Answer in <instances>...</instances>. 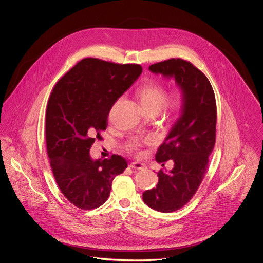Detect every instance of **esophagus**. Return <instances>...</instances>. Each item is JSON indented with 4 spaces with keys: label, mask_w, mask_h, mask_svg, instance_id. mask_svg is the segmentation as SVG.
<instances>
[{
    "label": "esophagus",
    "mask_w": 263,
    "mask_h": 263,
    "mask_svg": "<svg viewBox=\"0 0 263 263\" xmlns=\"http://www.w3.org/2000/svg\"><path fill=\"white\" fill-rule=\"evenodd\" d=\"M145 165L143 164V163H141V162H138V161H135V162H132L131 164H130V167H132L133 170H141V168H143Z\"/></svg>",
    "instance_id": "esophagus-1"
}]
</instances>
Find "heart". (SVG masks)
<instances>
[{
	"mask_svg": "<svg viewBox=\"0 0 263 263\" xmlns=\"http://www.w3.org/2000/svg\"><path fill=\"white\" fill-rule=\"evenodd\" d=\"M142 110H155L159 111L163 106H165L172 115L176 116L183 108V95L182 91L175 90L167 100L166 88L159 82L151 81L144 84L137 92ZM152 138H148L147 141H151ZM140 141L135 138L130 141L128 147L132 151H136L139 147Z\"/></svg>",
	"mask_w": 263,
	"mask_h": 263,
	"instance_id": "b5f03b06",
	"label": "heart"
}]
</instances>
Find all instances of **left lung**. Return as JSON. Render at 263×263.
I'll use <instances>...</instances> for the list:
<instances>
[{
	"instance_id": "obj_1",
	"label": "left lung",
	"mask_w": 263,
	"mask_h": 263,
	"mask_svg": "<svg viewBox=\"0 0 263 263\" xmlns=\"http://www.w3.org/2000/svg\"><path fill=\"white\" fill-rule=\"evenodd\" d=\"M148 69L175 79L184 100L179 118L155 156L162 166L172 160L173 168L160 170L156 187L142 194L149 208L168 213L190 202L203 180L215 143L216 103L209 80L189 61L168 59Z\"/></svg>"
}]
</instances>
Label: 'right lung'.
Segmentation results:
<instances>
[{"label": "right lung", "instance_id": "1", "mask_svg": "<svg viewBox=\"0 0 263 263\" xmlns=\"http://www.w3.org/2000/svg\"><path fill=\"white\" fill-rule=\"evenodd\" d=\"M138 64H117L95 58L78 62L57 82L46 115L48 156L63 196L90 210L108 199L114 179L126 159H92L89 151L106 130L111 107L140 76Z\"/></svg>", "mask_w": 263, "mask_h": 263}]
</instances>
